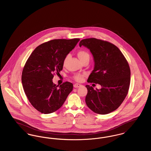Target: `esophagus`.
<instances>
[{
  "label": "esophagus",
  "instance_id": "1",
  "mask_svg": "<svg viewBox=\"0 0 151 151\" xmlns=\"http://www.w3.org/2000/svg\"><path fill=\"white\" fill-rule=\"evenodd\" d=\"M82 85H81L80 84H78V83H76V84H75L74 85H73V87H75V88H79V87H81Z\"/></svg>",
  "mask_w": 151,
  "mask_h": 151
}]
</instances>
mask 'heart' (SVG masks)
Wrapping results in <instances>:
<instances>
[{"label":"heart","instance_id":"1","mask_svg":"<svg viewBox=\"0 0 151 151\" xmlns=\"http://www.w3.org/2000/svg\"><path fill=\"white\" fill-rule=\"evenodd\" d=\"M78 56L79 59H80L81 62L84 61L86 59H89V55L88 53L86 51H83V50H80L79 51H78ZM68 58V56H67L65 58V59L64 60V63H65V62L67 61ZM84 76V75L78 73V74H76V75H75L73 76V79L76 80V81H77L80 82V81H83V80Z\"/></svg>","mask_w":151,"mask_h":151}]
</instances>
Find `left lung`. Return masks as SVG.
<instances>
[{"label":"left lung","instance_id":"8db88e82","mask_svg":"<svg viewBox=\"0 0 151 151\" xmlns=\"http://www.w3.org/2000/svg\"><path fill=\"white\" fill-rule=\"evenodd\" d=\"M79 46L89 50L94 68L88 83L101 86L100 89L86 85V103L95 113L101 115L114 111L124 101L130 84L131 71L123 54L114 45L95 38L81 40Z\"/></svg>","mask_w":151,"mask_h":151}]
</instances>
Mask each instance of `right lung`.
<instances>
[{
	"instance_id": "right-lung-1",
	"label": "right lung",
	"mask_w": 151,
	"mask_h": 151,
	"mask_svg": "<svg viewBox=\"0 0 151 151\" xmlns=\"http://www.w3.org/2000/svg\"><path fill=\"white\" fill-rule=\"evenodd\" d=\"M79 39H54L37 47L28 58L22 72L24 92L32 106L38 111L48 114L62 106L73 84L66 81L56 86L55 73L63 70L64 60L77 45Z\"/></svg>"
}]
</instances>
